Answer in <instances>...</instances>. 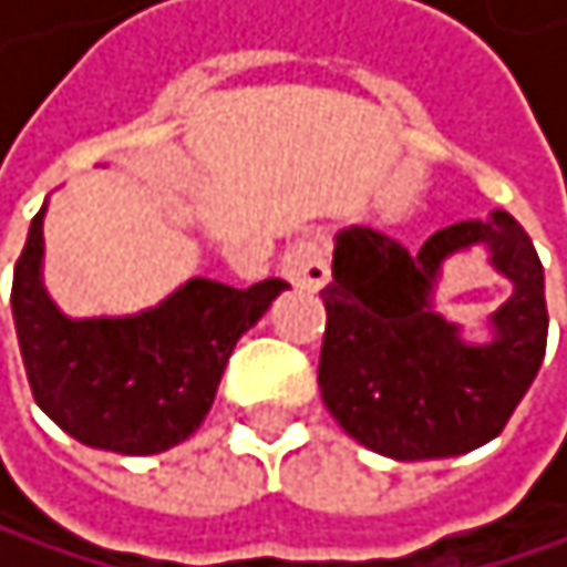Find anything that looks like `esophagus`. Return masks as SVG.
Returning <instances> with one entry per match:
<instances>
[{"label":"esophagus","mask_w":567,"mask_h":567,"mask_svg":"<svg viewBox=\"0 0 567 567\" xmlns=\"http://www.w3.org/2000/svg\"><path fill=\"white\" fill-rule=\"evenodd\" d=\"M281 275L299 289H309V292L322 289L326 281H330V255H326L322 237L316 234L296 237L286 248V255H281Z\"/></svg>","instance_id":"esophagus-1"}]
</instances>
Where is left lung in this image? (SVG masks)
<instances>
[{"label":"left lung","mask_w":567,"mask_h":567,"mask_svg":"<svg viewBox=\"0 0 567 567\" xmlns=\"http://www.w3.org/2000/svg\"><path fill=\"white\" fill-rule=\"evenodd\" d=\"M473 244H486L494 267L515 281L491 320L489 344H466L431 312L441 261ZM322 306V401L347 435L401 463L463 455L496 439L548 347L544 268L507 210L442 227L415 255L370 227L340 230Z\"/></svg>","instance_id":"1"}]
</instances>
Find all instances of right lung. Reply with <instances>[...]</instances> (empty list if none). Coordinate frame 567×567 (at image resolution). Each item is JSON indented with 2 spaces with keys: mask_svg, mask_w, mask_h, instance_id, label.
Segmentation results:
<instances>
[{
  "mask_svg": "<svg viewBox=\"0 0 567 567\" xmlns=\"http://www.w3.org/2000/svg\"><path fill=\"white\" fill-rule=\"evenodd\" d=\"M43 210L12 271V319L37 404L78 442L122 455H156L207 419L234 343L289 289L189 278L156 309L125 319H68L40 278Z\"/></svg>",
  "mask_w": 567,
  "mask_h": 567,
  "instance_id": "right-lung-1",
  "label": "right lung"
}]
</instances>
